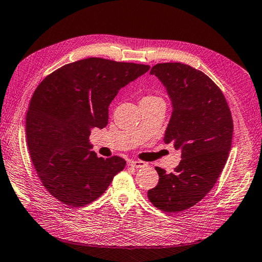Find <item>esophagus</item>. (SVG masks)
I'll use <instances>...</instances> for the list:
<instances>
[{"label": "esophagus", "instance_id": "obj_1", "mask_svg": "<svg viewBox=\"0 0 262 262\" xmlns=\"http://www.w3.org/2000/svg\"><path fill=\"white\" fill-rule=\"evenodd\" d=\"M129 166L134 167V168H142V167L147 166V163L143 162V160H130Z\"/></svg>", "mask_w": 262, "mask_h": 262}]
</instances>
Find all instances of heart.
<instances>
[{
	"label": "heart",
	"mask_w": 262,
	"mask_h": 262,
	"mask_svg": "<svg viewBox=\"0 0 262 262\" xmlns=\"http://www.w3.org/2000/svg\"><path fill=\"white\" fill-rule=\"evenodd\" d=\"M162 100V98H159L156 95H152V94H146L142 98H140V103H155Z\"/></svg>",
	"instance_id": "1"
}]
</instances>
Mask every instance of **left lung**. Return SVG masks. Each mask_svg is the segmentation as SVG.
Wrapping results in <instances>:
<instances>
[{
  "label": "left lung",
  "mask_w": 262,
  "mask_h": 262,
  "mask_svg": "<svg viewBox=\"0 0 262 262\" xmlns=\"http://www.w3.org/2000/svg\"><path fill=\"white\" fill-rule=\"evenodd\" d=\"M150 74L171 99L164 142L182 150V160L170 173L156 167L159 182L147 195L158 209L178 212L199 203L223 171L231 149V112L219 87L189 65L160 63Z\"/></svg>",
  "instance_id": "8db88e82"
}]
</instances>
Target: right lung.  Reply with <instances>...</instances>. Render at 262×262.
Instances as JSON below:
<instances>
[{"mask_svg": "<svg viewBox=\"0 0 262 262\" xmlns=\"http://www.w3.org/2000/svg\"><path fill=\"white\" fill-rule=\"evenodd\" d=\"M149 69L90 57L62 66L36 87L26 114V140L37 176L53 197L72 207L89 205L125 168V159L91 150V129L106 127L118 91Z\"/></svg>", "mask_w": 262, "mask_h": 262, "instance_id": "1", "label": "right lung"}]
</instances>
